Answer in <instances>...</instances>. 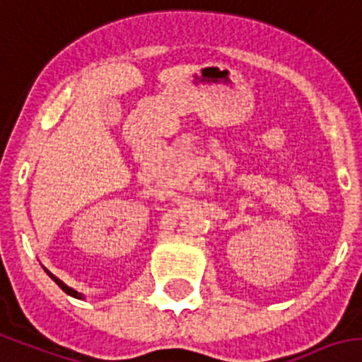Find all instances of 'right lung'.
I'll return each instance as SVG.
<instances>
[{
  "label": "right lung",
  "instance_id": "obj_1",
  "mask_svg": "<svg viewBox=\"0 0 362 362\" xmlns=\"http://www.w3.org/2000/svg\"><path fill=\"white\" fill-rule=\"evenodd\" d=\"M45 271H46V269H45ZM46 273H48V276H49V278H52V280H53V281H55V284H57V285H59V287H61V289H62V291H64V293H66V294H69V296H73V298H77V300H84V294L77 293V291H75V289H71V287H68V285H66V284H64V281H61V280H59V278H57V276H53V274H52V273H49V271H46Z\"/></svg>",
  "mask_w": 362,
  "mask_h": 362
}]
</instances>
